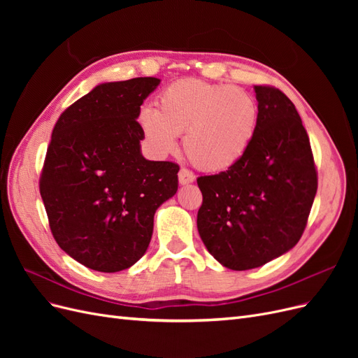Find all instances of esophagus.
Wrapping results in <instances>:
<instances>
[{"mask_svg": "<svg viewBox=\"0 0 358 358\" xmlns=\"http://www.w3.org/2000/svg\"><path fill=\"white\" fill-rule=\"evenodd\" d=\"M178 176H179V183H180V185H187V183H191V182L196 180V176H194V173L189 171L188 169H180L179 173H178Z\"/></svg>", "mask_w": 358, "mask_h": 358, "instance_id": "esophagus-1", "label": "esophagus"}]
</instances>
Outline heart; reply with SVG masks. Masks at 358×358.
Listing matches in <instances>:
<instances>
[{"instance_id":"heart-1","label":"heart","mask_w":358,"mask_h":358,"mask_svg":"<svg viewBox=\"0 0 358 358\" xmlns=\"http://www.w3.org/2000/svg\"><path fill=\"white\" fill-rule=\"evenodd\" d=\"M158 110L143 106L137 122L154 154L164 157L183 149L194 166L204 171H224L239 162L257 134L258 103L239 86L182 79L162 90Z\"/></svg>"}]
</instances>
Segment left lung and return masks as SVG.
Returning a JSON list of instances; mask_svg holds the SVG:
<instances>
[{
	"label": "left lung",
	"instance_id": "1",
	"mask_svg": "<svg viewBox=\"0 0 358 358\" xmlns=\"http://www.w3.org/2000/svg\"><path fill=\"white\" fill-rule=\"evenodd\" d=\"M259 119L246 155L220 175L200 176L201 241L231 270L263 266L294 248L305 231L318 178L294 104L273 86L255 85Z\"/></svg>",
	"mask_w": 358,
	"mask_h": 358
}]
</instances>
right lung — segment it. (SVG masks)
<instances>
[{
  "label": "right lung",
  "instance_id": "1",
  "mask_svg": "<svg viewBox=\"0 0 358 358\" xmlns=\"http://www.w3.org/2000/svg\"><path fill=\"white\" fill-rule=\"evenodd\" d=\"M157 78L101 83L62 112L40 178L50 231L62 251L96 272L137 263L154 215L178 191L179 166L142 155L137 115Z\"/></svg>",
  "mask_w": 358,
  "mask_h": 358
}]
</instances>
